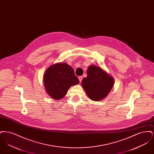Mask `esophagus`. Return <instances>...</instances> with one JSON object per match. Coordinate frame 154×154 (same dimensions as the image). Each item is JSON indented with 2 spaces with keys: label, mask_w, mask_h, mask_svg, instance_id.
Returning a JSON list of instances; mask_svg holds the SVG:
<instances>
[{
  "label": "esophagus",
  "mask_w": 154,
  "mask_h": 154,
  "mask_svg": "<svg viewBox=\"0 0 154 154\" xmlns=\"http://www.w3.org/2000/svg\"><path fill=\"white\" fill-rule=\"evenodd\" d=\"M79 80L80 81V82H81L82 81V76H80L79 77Z\"/></svg>",
  "instance_id": "34e87169"
}]
</instances>
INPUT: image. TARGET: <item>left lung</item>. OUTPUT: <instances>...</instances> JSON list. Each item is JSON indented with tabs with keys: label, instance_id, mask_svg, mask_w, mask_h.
I'll return each instance as SVG.
<instances>
[{
	"label": "left lung",
	"instance_id": "left-lung-1",
	"mask_svg": "<svg viewBox=\"0 0 154 154\" xmlns=\"http://www.w3.org/2000/svg\"><path fill=\"white\" fill-rule=\"evenodd\" d=\"M87 77L82 81L81 86L88 97L93 101H100L109 95L114 80L102 68L91 65L87 69Z\"/></svg>",
	"mask_w": 154,
	"mask_h": 154
}]
</instances>
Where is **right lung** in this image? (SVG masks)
Returning <instances> with one entry per match:
<instances>
[{"instance_id":"add662e5","label":"right lung","mask_w":154,"mask_h":154,"mask_svg":"<svg viewBox=\"0 0 154 154\" xmlns=\"http://www.w3.org/2000/svg\"><path fill=\"white\" fill-rule=\"evenodd\" d=\"M43 83L47 94L53 99L60 100L66 95L70 87L79 83V80L73 68L61 62L52 65L46 70Z\"/></svg>"}]
</instances>
